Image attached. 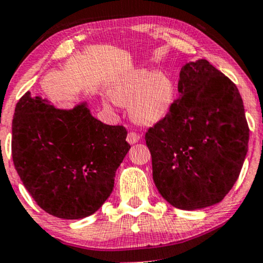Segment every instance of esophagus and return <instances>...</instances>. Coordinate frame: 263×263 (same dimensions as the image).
<instances>
[{
    "label": "esophagus",
    "mask_w": 263,
    "mask_h": 263,
    "mask_svg": "<svg viewBox=\"0 0 263 263\" xmlns=\"http://www.w3.org/2000/svg\"><path fill=\"white\" fill-rule=\"evenodd\" d=\"M140 140H141L140 135L136 134V132H129V134L127 135V142H128L129 144L137 143V142L140 141Z\"/></svg>",
    "instance_id": "1"
}]
</instances>
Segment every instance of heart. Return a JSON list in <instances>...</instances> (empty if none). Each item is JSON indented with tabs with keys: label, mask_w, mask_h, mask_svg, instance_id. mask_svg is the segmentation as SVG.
<instances>
[{
	"label": "heart",
	"mask_w": 263,
	"mask_h": 263,
	"mask_svg": "<svg viewBox=\"0 0 263 263\" xmlns=\"http://www.w3.org/2000/svg\"><path fill=\"white\" fill-rule=\"evenodd\" d=\"M110 95L116 104L128 105L135 122L152 126L171 112L177 86L167 73L137 68L120 75L111 86ZM105 105H108L106 100Z\"/></svg>",
	"instance_id": "b5f03b06"
}]
</instances>
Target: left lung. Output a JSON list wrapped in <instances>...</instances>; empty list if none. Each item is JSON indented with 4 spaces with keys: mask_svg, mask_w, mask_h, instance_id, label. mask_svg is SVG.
<instances>
[{
    "mask_svg": "<svg viewBox=\"0 0 263 263\" xmlns=\"http://www.w3.org/2000/svg\"><path fill=\"white\" fill-rule=\"evenodd\" d=\"M180 98L146 134L153 180L174 208L218 204L240 176L250 129L236 85L208 60L183 66Z\"/></svg>",
    "mask_w": 263,
    "mask_h": 263,
    "instance_id": "obj_1",
    "label": "left lung"
}]
</instances>
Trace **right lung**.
<instances>
[{
  "instance_id": "right-lung-1",
  "label": "right lung",
  "mask_w": 263,
  "mask_h": 263,
  "mask_svg": "<svg viewBox=\"0 0 263 263\" xmlns=\"http://www.w3.org/2000/svg\"><path fill=\"white\" fill-rule=\"evenodd\" d=\"M123 126L105 125L86 102L70 110L26 92L14 108L12 158L35 203L60 219H83L112 193L131 146Z\"/></svg>"
}]
</instances>
